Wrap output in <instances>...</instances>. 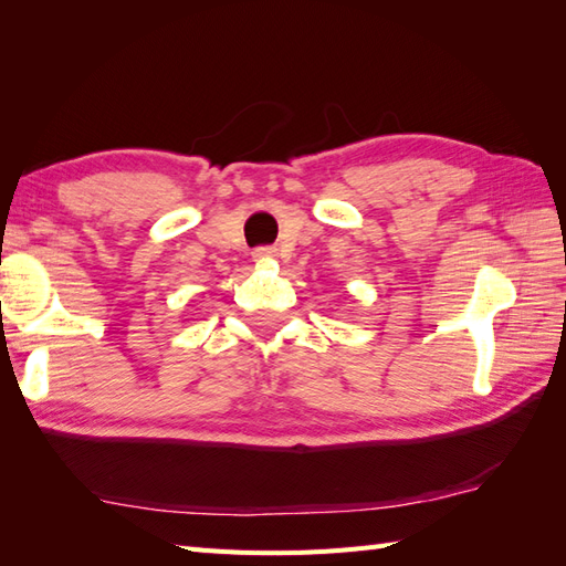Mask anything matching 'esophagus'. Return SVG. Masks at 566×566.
Listing matches in <instances>:
<instances>
[{"label": "esophagus", "instance_id": "esophagus-1", "mask_svg": "<svg viewBox=\"0 0 566 566\" xmlns=\"http://www.w3.org/2000/svg\"><path fill=\"white\" fill-rule=\"evenodd\" d=\"M252 258H255V262L272 260V258H274V250H272V248H258L255 252H252Z\"/></svg>", "mask_w": 566, "mask_h": 566}]
</instances>
